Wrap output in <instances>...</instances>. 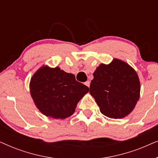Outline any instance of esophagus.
Wrapping results in <instances>:
<instances>
[{
  "label": "esophagus",
  "instance_id": "1",
  "mask_svg": "<svg viewBox=\"0 0 158 158\" xmlns=\"http://www.w3.org/2000/svg\"><path fill=\"white\" fill-rule=\"evenodd\" d=\"M90 82L89 81H86L85 83V85L86 86H88V87H90Z\"/></svg>",
  "mask_w": 158,
  "mask_h": 158
}]
</instances>
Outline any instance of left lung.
I'll return each mask as SVG.
<instances>
[{
    "instance_id": "1",
    "label": "left lung",
    "mask_w": 158,
    "mask_h": 158,
    "mask_svg": "<svg viewBox=\"0 0 158 158\" xmlns=\"http://www.w3.org/2000/svg\"><path fill=\"white\" fill-rule=\"evenodd\" d=\"M140 83L137 73L122 60L101 64L94 73L90 94L103 115L122 118L130 114L139 98Z\"/></svg>"
}]
</instances>
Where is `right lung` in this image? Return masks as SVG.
Wrapping results in <instances>:
<instances>
[{
    "mask_svg": "<svg viewBox=\"0 0 158 158\" xmlns=\"http://www.w3.org/2000/svg\"><path fill=\"white\" fill-rule=\"evenodd\" d=\"M89 88L73 74L60 68L42 67L31 77L30 92L36 107L45 116L65 118L74 113L77 103Z\"/></svg>",
    "mask_w": 158,
    "mask_h": 158,
    "instance_id": "add662e5",
    "label": "right lung"
}]
</instances>
